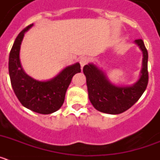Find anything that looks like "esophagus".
<instances>
[{"label": "esophagus", "instance_id": "1", "mask_svg": "<svg viewBox=\"0 0 160 160\" xmlns=\"http://www.w3.org/2000/svg\"><path fill=\"white\" fill-rule=\"evenodd\" d=\"M87 62H88V58H87V57L81 58V59H80V65H81L82 69L83 66L87 64Z\"/></svg>", "mask_w": 160, "mask_h": 160}]
</instances>
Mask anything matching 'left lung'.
<instances>
[{
  "mask_svg": "<svg viewBox=\"0 0 160 160\" xmlns=\"http://www.w3.org/2000/svg\"><path fill=\"white\" fill-rule=\"evenodd\" d=\"M135 44L142 52V69L139 78L130 86H117L110 82L101 68L94 63L83 67L88 96L93 107L100 112L118 114L131 108L142 96L148 83V53L143 41L138 39Z\"/></svg>",
  "mask_w": 160,
  "mask_h": 160,
  "instance_id": "left-lung-1",
  "label": "left lung"
}]
</instances>
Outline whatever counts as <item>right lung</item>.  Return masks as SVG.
Returning <instances> with one entry per match:
<instances>
[{"label": "right lung", "mask_w": 160, "mask_h": 160, "mask_svg": "<svg viewBox=\"0 0 160 160\" xmlns=\"http://www.w3.org/2000/svg\"><path fill=\"white\" fill-rule=\"evenodd\" d=\"M32 25L31 24L20 32L11 49L8 58L11 85L24 107L39 114H52L62 106L72 78L81 72V66L78 62L66 66L55 77L46 81L37 80L28 75L21 63L20 49L25 32Z\"/></svg>", "instance_id": "add662e5"}]
</instances>
